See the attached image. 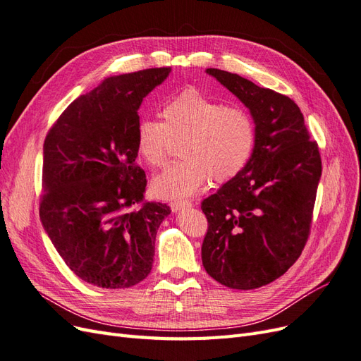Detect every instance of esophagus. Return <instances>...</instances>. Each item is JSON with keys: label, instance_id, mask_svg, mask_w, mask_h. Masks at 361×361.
Listing matches in <instances>:
<instances>
[{"label": "esophagus", "instance_id": "esophagus-1", "mask_svg": "<svg viewBox=\"0 0 361 361\" xmlns=\"http://www.w3.org/2000/svg\"><path fill=\"white\" fill-rule=\"evenodd\" d=\"M169 205H171V210L173 213H178V212L184 210V208H190L192 202H189V201H173Z\"/></svg>", "mask_w": 361, "mask_h": 361}]
</instances>
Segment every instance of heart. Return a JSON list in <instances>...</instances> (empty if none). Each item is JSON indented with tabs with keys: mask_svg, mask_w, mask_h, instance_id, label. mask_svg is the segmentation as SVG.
Instances as JSON below:
<instances>
[{
	"mask_svg": "<svg viewBox=\"0 0 361 361\" xmlns=\"http://www.w3.org/2000/svg\"><path fill=\"white\" fill-rule=\"evenodd\" d=\"M164 123L144 118L136 127V148L149 168H161L169 157L171 139H180L181 157L153 180L164 200H184L201 192L208 180L225 183L247 165L255 148V126L238 106L188 88L161 108Z\"/></svg>",
	"mask_w": 361,
	"mask_h": 361,
	"instance_id": "1",
	"label": "heart"
}]
</instances>
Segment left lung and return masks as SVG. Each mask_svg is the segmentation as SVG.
<instances>
[{
  "mask_svg": "<svg viewBox=\"0 0 361 361\" xmlns=\"http://www.w3.org/2000/svg\"><path fill=\"white\" fill-rule=\"evenodd\" d=\"M252 115L255 148L234 178L202 201V264L214 281L255 289L288 271L305 249L321 178V156L289 97L207 68Z\"/></svg>",
  "mask_w": 361,
  "mask_h": 361,
  "instance_id": "8db88e82",
  "label": "left lung"
}]
</instances>
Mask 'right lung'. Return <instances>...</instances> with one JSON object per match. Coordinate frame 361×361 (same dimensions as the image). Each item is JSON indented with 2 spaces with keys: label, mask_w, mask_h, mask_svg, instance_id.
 Masks as SVG:
<instances>
[{
  "label": "right lung",
  "mask_w": 361,
  "mask_h": 361,
  "mask_svg": "<svg viewBox=\"0 0 361 361\" xmlns=\"http://www.w3.org/2000/svg\"><path fill=\"white\" fill-rule=\"evenodd\" d=\"M171 67L111 76L68 104L43 144L40 220L68 269L106 289L149 274L169 207L145 201L137 109Z\"/></svg>",
  "instance_id": "right-lung-1"
}]
</instances>
